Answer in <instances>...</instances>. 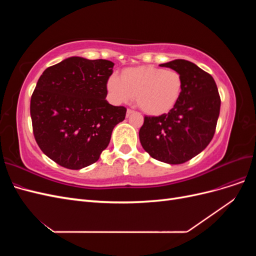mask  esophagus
Returning a JSON list of instances; mask_svg holds the SVG:
<instances>
[{"label":"esophagus","mask_w":256,"mask_h":256,"mask_svg":"<svg viewBox=\"0 0 256 256\" xmlns=\"http://www.w3.org/2000/svg\"><path fill=\"white\" fill-rule=\"evenodd\" d=\"M132 113H134V111H132V110L128 109V110H127V114H126V115H127V118H128V116H130V114H132Z\"/></svg>","instance_id":"obj_1"}]
</instances>
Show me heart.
<instances>
[{
	"mask_svg": "<svg viewBox=\"0 0 256 256\" xmlns=\"http://www.w3.org/2000/svg\"><path fill=\"white\" fill-rule=\"evenodd\" d=\"M106 90L115 104L129 102L134 96L143 112L157 116L176 106L182 92V79L175 70L144 65L124 69L120 79L111 76Z\"/></svg>",
	"mask_w": 256,
	"mask_h": 256,
	"instance_id": "b5f03b06",
	"label": "heart"
}]
</instances>
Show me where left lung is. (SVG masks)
<instances>
[{"instance_id": "8db88e82", "label": "left lung", "mask_w": 256, "mask_h": 256, "mask_svg": "<svg viewBox=\"0 0 256 256\" xmlns=\"http://www.w3.org/2000/svg\"><path fill=\"white\" fill-rule=\"evenodd\" d=\"M161 67L180 74L182 92L168 114L145 116L138 132L145 152L168 164L192 159L212 140L221 100L212 76L186 60H174Z\"/></svg>"}]
</instances>
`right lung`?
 <instances>
[{
	"instance_id": "obj_1",
	"label": "right lung",
	"mask_w": 256,
	"mask_h": 256,
	"mask_svg": "<svg viewBox=\"0 0 256 256\" xmlns=\"http://www.w3.org/2000/svg\"><path fill=\"white\" fill-rule=\"evenodd\" d=\"M114 63L68 58L48 67L30 98L35 140L42 152L70 170L99 159L114 127L125 120L126 108L106 100Z\"/></svg>"
}]
</instances>
